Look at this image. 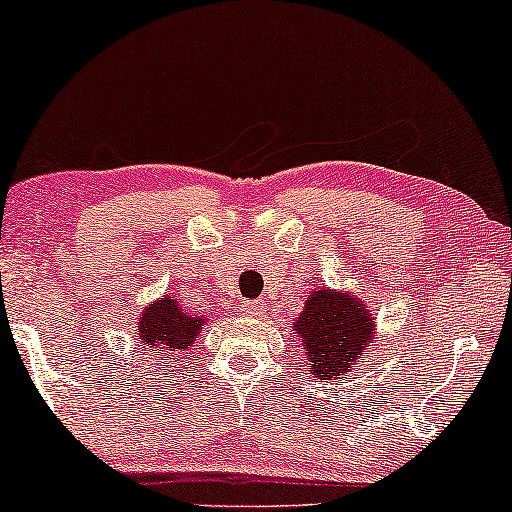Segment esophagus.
<instances>
[{"label": "esophagus", "instance_id": "obj_1", "mask_svg": "<svg viewBox=\"0 0 512 512\" xmlns=\"http://www.w3.org/2000/svg\"><path fill=\"white\" fill-rule=\"evenodd\" d=\"M242 313L249 317H263L265 315V303L263 301H247L242 305Z\"/></svg>", "mask_w": 512, "mask_h": 512}]
</instances>
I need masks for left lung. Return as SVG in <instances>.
<instances>
[{
  "instance_id": "obj_1",
  "label": "left lung",
  "mask_w": 512,
  "mask_h": 512,
  "mask_svg": "<svg viewBox=\"0 0 512 512\" xmlns=\"http://www.w3.org/2000/svg\"><path fill=\"white\" fill-rule=\"evenodd\" d=\"M294 331L301 336L310 374L324 383L353 371L376 334L367 305L336 289L313 291L296 317Z\"/></svg>"
}]
</instances>
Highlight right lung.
Instances as JSON below:
<instances>
[{
	"mask_svg": "<svg viewBox=\"0 0 512 512\" xmlns=\"http://www.w3.org/2000/svg\"><path fill=\"white\" fill-rule=\"evenodd\" d=\"M204 329L202 315L185 313L176 296H164L145 308L143 317H138V338L150 350L178 353L185 350ZM162 353V355H164Z\"/></svg>",
	"mask_w": 512,
	"mask_h": 512,
	"instance_id": "1",
	"label": "right lung"
}]
</instances>
